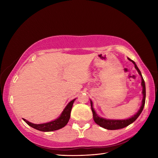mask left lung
<instances>
[{"instance_id":"obj_1","label":"left lung","mask_w":158,"mask_h":158,"mask_svg":"<svg viewBox=\"0 0 158 158\" xmlns=\"http://www.w3.org/2000/svg\"><path fill=\"white\" fill-rule=\"evenodd\" d=\"M130 61L134 63L135 65V68L137 69V70L138 71L139 74H140L141 77V85L143 87V90H142V93H143V100H142V105H141L140 109L138 111V112L135 115H134L132 117L128 119H125V120H108V119H105L102 118L100 116H98V114L95 113V111L94 110V109L93 107V103L92 101L90 100V106H91V110L93 112V120L95 122V123H97L98 125H100L102 127L105 128V129L107 130H118V129H122V128H124L125 127H127V125H130L131 123H132L134 121H135V120L139 116V115L141 114V112L143 111V109L144 107V105H145V100H146V86H145V82H144V80L142 77V75H141V73L138 67L136 65L135 63L132 60L128 58Z\"/></svg>"}]
</instances>
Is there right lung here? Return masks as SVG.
<instances>
[{
    "instance_id": "1",
    "label": "right lung",
    "mask_w": 158,
    "mask_h": 158,
    "mask_svg": "<svg viewBox=\"0 0 158 158\" xmlns=\"http://www.w3.org/2000/svg\"><path fill=\"white\" fill-rule=\"evenodd\" d=\"M74 100H75V99H74L73 100L69 102L68 105L66 106V107L62 112L60 117L58 118L57 119H56L55 121L43 124H34L26 121V119H23V121L28 125H30L31 127H33L37 130L42 131V132H52V131L59 130L60 128L65 127L68 123L69 118H70L72 107H73Z\"/></svg>"
}]
</instances>
